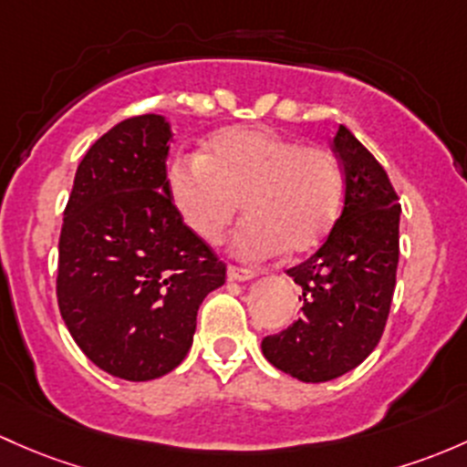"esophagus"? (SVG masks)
Masks as SVG:
<instances>
[{
	"label": "esophagus",
	"instance_id": "34e87169",
	"mask_svg": "<svg viewBox=\"0 0 467 467\" xmlns=\"http://www.w3.org/2000/svg\"><path fill=\"white\" fill-rule=\"evenodd\" d=\"M259 271L254 268H242V266H228V279L230 282H246V279L257 277Z\"/></svg>",
	"mask_w": 467,
	"mask_h": 467
}]
</instances>
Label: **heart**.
Listing matches in <instances>:
<instances>
[{
	"instance_id": "1",
	"label": "heart",
	"mask_w": 467,
	"mask_h": 467,
	"mask_svg": "<svg viewBox=\"0 0 467 467\" xmlns=\"http://www.w3.org/2000/svg\"><path fill=\"white\" fill-rule=\"evenodd\" d=\"M168 185L188 228L210 244L223 237L244 201L248 219L233 248L253 262L317 246L342 203L336 156L268 127L223 130L203 154L176 156Z\"/></svg>"
}]
</instances>
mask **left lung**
<instances>
[{
  "label": "left lung",
  "instance_id": "left-lung-1",
  "mask_svg": "<svg viewBox=\"0 0 467 467\" xmlns=\"http://www.w3.org/2000/svg\"><path fill=\"white\" fill-rule=\"evenodd\" d=\"M333 151L345 171V205L324 244L286 275L302 286L299 317L262 340L273 367L302 382L356 369L385 331L399 268L400 203L389 176L340 125Z\"/></svg>",
  "mask_w": 467,
  "mask_h": 467
}]
</instances>
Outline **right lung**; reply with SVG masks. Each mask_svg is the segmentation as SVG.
<instances>
[{"instance_id": "obj_1", "label": "right lung", "mask_w": 467, "mask_h": 467, "mask_svg": "<svg viewBox=\"0 0 467 467\" xmlns=\"http://www.w3.org/2000/svg\"><path fill=\"white\" fill-rule=\"evenodd\" d=\"M170 122L127 118L80 161L65 208L57 306L82 353L122 380L183 362L225 264L183 223L168 185Z\"/></svg>"}]
</instances>
